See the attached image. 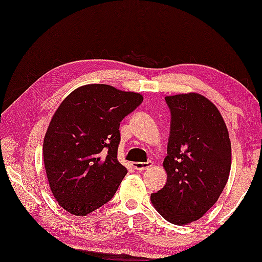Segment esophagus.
<instances>
[{"mask_svg": "<svg viewBox=\"0 0 262 262\" xmlns=\"http://www.w3.org/2000/svg\"><path fill=\"white\" fill-rule=\"evenodd\" d=\"M134 168L138 169V171H145V169H147L151 166V163L150 162H147V163H141V162H136L133 164Z\"/></svg>", "mask_w": 262, "mask_h": 262, "instance_id": "esophagus-1", "label": "esophagus"}]
</instances>
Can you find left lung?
Returning a JSON list of instances; mask_svg holds the SVG:
<instances>
[{"label":"left lung","instance_id":"obj_1","mask_svg":"<svg viewBox=\"0 0 262 262\" xmlns=\"http://www.w3.org/2000/svg\"><path fill=\"white\" fill-rule=\"evenodd\" d=\"M171 111L166 184L153 193L156 211L176 226L199 220L221 195L231 168V142L219 109L196 93L165 97Z\"/></svg>","mask_w":262,"mask_h":262}]
</instances>
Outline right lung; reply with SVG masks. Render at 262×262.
<instances>
[{"label":"right lung","instance_id":"1","mask_svg":"<svg viewBox=\"0 0 262 262\" xmlns=\"http://www.w3.org/2000/svg\"><path fill=\"white\" fill-rule=\"evenodd\" d=\"M142 101L141 94L94 83L60 103L46 133L43 161L62 209L83 216L112 200L127 174L117 160L120 121Z\"/></svg>","mask_w":262,"mask_h":262}]
</instances>
